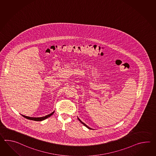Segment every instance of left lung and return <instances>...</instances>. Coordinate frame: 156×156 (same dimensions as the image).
<instances>
[{
  "label": "left lung",
  "instance_id": "1",
  "mask_svg": "<svg viewBox=\"0 0 156 156\" xmlns=\"http://www.w3.org/2000/svg\"><path fill=\"white\" fill-rule=\"evenodd\" d=\"M78 120H79V121H80V122H81V123H82V124L84 125V126H86V127H87V128L89 129H92L90 128V127H89V126H87V125L86 124H84V122H82V121H81V120H80V119H79V118H78Z\"/></svg>",
  "mask_w": 156,
  "mask_h": 156
}]
</instances>
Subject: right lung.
I'll use <instances>...</instances> for the list:
<instances>
[{
    "label": "right lung",
    "mask_w": 156,
    "mask_h": 156,
    "mask_svg": "<svg viewBox=\"0 0 156 156\" xmlns=\"http://www.w3.org/2000/svg\"><path fill=\"white\" fill-rule=\"evenodd\" d=\"M54 112L55 111H53L52 113H51V114H50L48 115H46V116H43V117H40V118H32V117H29V116H25V115H22L24 118H26V119H29V120H34V121H42V120H44L45 119H46L47 118H49L50 116H51V115H52L54 113Z\"/></svg>",
    "instance_id": "add662e5"
}]
</instances>
